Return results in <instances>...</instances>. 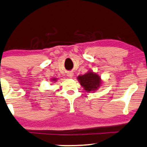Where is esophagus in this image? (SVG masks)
Returning a JSON list of instances; mask_svg holds the SVG:
<instances>
[{
	"label": "esophagus",
	"instance_id": "esophagus-1",
	"mask_svg": "<svg viewBox=\"0 0 147 147\" xmlns=\"http://www.w3.org/2000/svg\"><path fill=\"white\" fill-rule=\"evenodd\" d=\"M73 75H74V74L73 72H69V73H67V76H69V78H72L73 76Z\"/></svg>",
	"mask_w": 147,
	"mask_h": 147
}]
</instances>
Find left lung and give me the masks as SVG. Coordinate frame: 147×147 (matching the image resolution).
Masks as SVG:
<instances>
[{
	"label": "left lung",
	"mask_w": 147,
	"mask_h": 147,
	"mask_svg": "<svg viewBox=\"0 0 147 147\" xmlns=\"http://www.w3.org/2000/svg\"><path fill=\"white\" fill-rule=\"evenodd\" d=\"M77 80L87 92H93L96 91L102 84L101 77L91 70H89L83 75L78 76Z\"/></svg>",
	"instance_id": "obj_1"
}]
</instances>
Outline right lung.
<instances>
[{
	"label": "right lung",
	"mask_w": 147,
	"mask_h": 147,
	"mask_svg": "<svg viewBox=\"0 0 147 147\" xmlns=\"http://www.w3.org/2000/svg\"><path fill=\"white\" fill-rule=\"evenodd\" d=\"M51 82H56V81H57V78H53L51 79Z\"/></svg>",
	"instance_id": "right-lung-1"
}]
</instances>
